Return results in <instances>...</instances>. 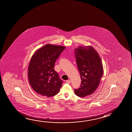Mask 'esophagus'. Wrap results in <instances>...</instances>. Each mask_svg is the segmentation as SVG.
I'll return each instance as SVG.
<instances>
[{
	"instance_id": "34e87169",
	"label": "esophagus",
	"mask_w": 132,
	"mask_h": 132,
	"mask_svg": "<svg viewBox=\"0 0 132 132\" xmlns=\"http://www.w3.org/2000/svg\"><path fill=\"white\" fill-rule=\"evenodd\" d=\"M66 82L67 84H70L71 82V81L70 80H68L66 81Z\"/></svg>"
}]
</instances>
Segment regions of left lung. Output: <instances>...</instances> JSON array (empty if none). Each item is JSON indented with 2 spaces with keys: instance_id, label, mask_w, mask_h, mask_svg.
<instances>
[{
  "instance_id": "8db88e82",
  "label": "left lung",
  "mask_w": 132,
  "mask_h": 132,
  "mask_svg": "<svg viewBox=\"0 0 132 132\" xmlns=\"http://www.w3.org/2000/svg\"><path fill=\"white\" fill-rule=\"evenodd\" d=\"M75 52L82 79L80 88L75 89V93L83 97L90 95L97 89L103 75V66L99 54L92 46H78Z\"/></svg>"
}]
</instances>
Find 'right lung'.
Masks as SVG:
<instances>
[{"label": "right lung", "mask_w": 132, "mask_h": 132, "mask_svg": "<svg viewBox=\"0 0 132 132\" xmlns=\"http://www.w3.org/2000/svg\"><path fill=\"white\" fill-rule=\"evenodd\" d=\"M65 48L64 46L47 44L32 55L28 67V79L33 90L38 94L50 97L59 92L63 82L54 68Z\"/></svg>", "instance_id": "obj_1"}]
</instances>
